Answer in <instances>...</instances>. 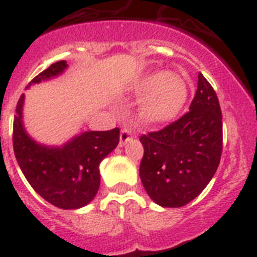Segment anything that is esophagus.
Here are the masks:
<instances>
[{"label":"esophagus","instance_id":"obj_1","mask_svg":"<svg viewBox=\"0 0 257 257\" xmlns=\"http://www.w3.org/2000/svg\"><path fill=\"white\" fill-rule=\"evenodd\" d=\"M131 139H132V132H131V129H128V128L121 129V132H120V141H118V145H120V147H124L125 144L128 143Z\"/></svg>","mask_w":257,"mask_h":257}]
</instances>
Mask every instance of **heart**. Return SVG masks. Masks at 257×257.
<instances>
[{
    "instance_id": "obj_1",
    "label": "heart",
    "mask_w": 257,
    "mask_h": 257,
    "mask_svg": "<svg viewBox=\"0 0 257 257\" xmlns=\"http://www.w3.org/2000/svg\"><path fill=\"white\" fill-rule=\"evenodd\" d=\"M132 91L144 96L141 112L152 121H168L181 112L187 97L186 79L176 72H154L136 80Z\"/></svg>"
}]
</instances>
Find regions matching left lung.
<instances>
[{"instance_id": "left-lung-1", "label": "left lung", "mask_w": 257, "mask_h": 257, "mask_svg": "<svg viewBox=\"0 0 257 257\" xmlns=\"http://www.w3.org/2000/svg\"><path fill=\"white\" fill-rule=\"evenodd\" d=\"M222 112L218 96L203 75L190 110L158 132L141 136L140 178L161 207H182L211 181L222 156Z\"/></svg>"}]
</instances>
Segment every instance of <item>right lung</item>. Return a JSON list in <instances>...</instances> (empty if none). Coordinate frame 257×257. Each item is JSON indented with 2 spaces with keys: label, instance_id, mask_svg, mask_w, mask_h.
I'll use <instances>...</instances> for the list:
<instances>
[{
  "label": "right lung",
  "instance_id": "right-lung-1",
  "mask_svg": "<svg viewBox=\"0 0 257 257\" xmlns=\"http://www.w3.org/2000/svg\"><path fill=\"white\" fill-rule=\"evenodd\" d=\"M68 68L66 60L53 63L35 76L27 88L58 78ZM25 93L17 104L13 126V148L17 162L27 182L45 201L63 210L87 206L100 186V164L117 147L118 128L75 135L63 145L38 143L24 124Z\"/></svg>",
  "mask_w": 257,
  "mask_h": 257
}]
</instances>
